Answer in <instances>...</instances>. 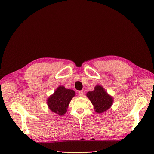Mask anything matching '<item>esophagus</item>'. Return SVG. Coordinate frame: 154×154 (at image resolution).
Returning <instances> with one entry per match:
<instances>
[{
    "label": "esophagus",
    "instance_id": "obj_1",
    "mask_svg": "<svg viewBox=\"0 0 154 154\" xmlns=\"http://www.w3.org/2000/svg\"><path fill=\"white\" fill-rule=\"evenodd\" d=\"M78 94H79V95L80 97H83V94H84V93H83V92L82 91H79V92H78Z\"/></svg>",
    "mask_w": 154,
    "mask_h": 154
}]
</instances>
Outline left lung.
Instances as JSON below:
<instances>
[{
    "instance_id": "1",
    "label": "left lung",
    "mask_w": 154,
    "mask_h": 154,
    "mask_svg": "<svg viewBox=\"0 0 154 154\" xmlns=\"http://www.w3.org/2000/svg\"><path fill=\"white\" fill-rule=\"evenodd\" d=\"M91 103L94 106L95 112L100 114L109 109L113 104V98L106 92L105 89L100 85H96L93 91L87 93Z\"/></svg>"
}]
</instances>
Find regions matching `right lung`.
I'll list each match as a JSON object with an SVG mask.
<instances>
[{"label": "right lung", "mask_w": 154, "mask_h": 154, "mask_svg": "<svg viewBox=\"0 0 154 154\" xmlns=\"http://www.w3.org/2000/svg\"><path fill=\"white\" fill-rule=\"evenodd\" d=\"M75 95L73 90L65 89L63 86L58 87L54 94L48 99L49 109L58 115H63L66 113L69 104Z\"/></svg>", "instance_id": "add662e5"}]
</instances>
